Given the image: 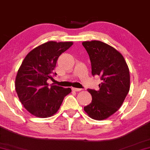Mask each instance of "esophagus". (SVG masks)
<instances>
[{"instance_id": "esophagus-1", "label": "esophagus", "mask_w": 150, "mask_h": 150, "mask_svg": "<svg viewBox=\"0 0 150 150\" xmlns=\"http://www.w3.org/2000/svg\"><path fill=\"white\" fill-rule=\"evenodd\" d=\"M73 91H75V92H80V91H82V89H80V88H75V87H73L72 88Z\"/></svg>"}]
</instances>
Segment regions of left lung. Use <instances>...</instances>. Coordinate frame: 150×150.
<instances>
[{
  "instance_id": "8db88e82",
  "label": "left lung",
  "mask_w": 150,
  "mask_h": 150,
  "mask_svg": "<svg viewBox=\"0 0 150 150\" xmlns=\"http://www.w3.org/2000/svg\"><path fill=\"white\" fill-rule=\"evenodd\" d=\"M92 65V74L99 75L101 82L98 91L88 89L92 102L84 107L91 118L106 119L123 104L130 90V72L123 55L100 41L83 42Z\"/></svg>"
}]
</instances>
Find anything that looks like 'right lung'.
Returning a JSON list of instances; mask_svg holds the SVG:
<instances>
[{
  "label": "right lung",
  "mask_w": 150,
  "mask_h": 150,
  "mask_svg": "<svg viewBox=\"0 0 150 150\" xmlns=\"http://www.w3.org/2000/svg\"><path fill=\"white\" fill-rule=\"evenodd\" d=\"M73 42L49 41L32 49L22 61L15 78V89L27 111L39 118H48L58 111L70 88L49 86L56 62ZM55 75L56 73H53Z\"/></svg>",
  "instance_id": "1"
}]
</instances>
